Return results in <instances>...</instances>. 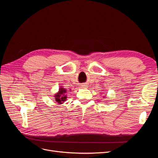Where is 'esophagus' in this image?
Wrapping results in <instances>:
<instances>
[{
  "label": "esophagus",
  "mask_w": 158,
  "mask_h": 158,
  "mask_svg": "<svg viewBox=\"0 0 158 158\" xmlns=\"http://www.w3.org/2000/svg\"><path fill=\"white\" fill-rule=\"evenodd\" d=\"M82 88H84V87H86V85H82Z\"/></svg>",
  "instance_id": "1"
}]
</instances>
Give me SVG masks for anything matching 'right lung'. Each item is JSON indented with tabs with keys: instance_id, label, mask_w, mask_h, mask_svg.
Returning a JSON list of instances; mask_svg holds the SVG:
<instances>
[{
	"instance_id": "obj_1",
	"label": "right lung",
	"mask_w": 158,
	"mask_h": 158,
	"mask_svg": "<svg viewBox=\"0 0 158 158\" xmlns=\"http://www.w3.org/2000/svg\"><path fill=\"white\" fill-rule=\"evenodd\" d=\"M67 92L66 89L64 88H60L59 89V92H58V94H56L55 95V101L58 103H63V102L66 101V95H65L66 92Z\"/></svg>"
}]
</instances>
